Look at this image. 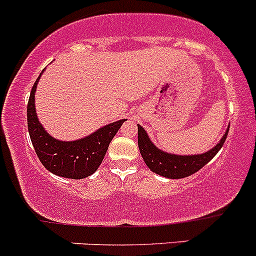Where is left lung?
I'll return each instance as SVG.
<instances>
[{"label": "left lung", "instance_id": "left-lung-1", "mask_svg": "<svg viewBox=\"0 0 256 256\" xmlns=\"http://www.w3.org/2000/svg\"><path fill=\"white\" fill-rule=\"evenodd\" d=\"M230 127L226 129L221 140L208 151L196 155H176L158 149L148 136L146 130L138 124V145L142 158L152 172L170 180H180L199 171L208 164L218 152L227 138Z\"/></svg>", "mask_w": 256, "mask_h": 256}]
</instances>
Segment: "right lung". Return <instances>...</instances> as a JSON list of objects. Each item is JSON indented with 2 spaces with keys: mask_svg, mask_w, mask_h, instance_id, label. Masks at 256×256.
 Wrapping results in <instances>:
<instances>
[{
  "mask_svg": "<svg viewBox=\"0 0 256 256\" xmlns=\"http://www.w3.org/2000/svg\"><path fill=\"white\" fill-rule=\"evenodd\" d=\"M42 73L44 70L34 83L26 108L29 136L32 146L48 171L60 177L83 180L96 172L105 158L110 142L127 120L110 123L84 138L72 142L54 138L40 123L35 108V92Z\"/></svg>",
  "mask_w": 256,
  "mask_h": 256,
  "instance_id": "add662e5",
  "label": "right lung"
}]
</instances>
